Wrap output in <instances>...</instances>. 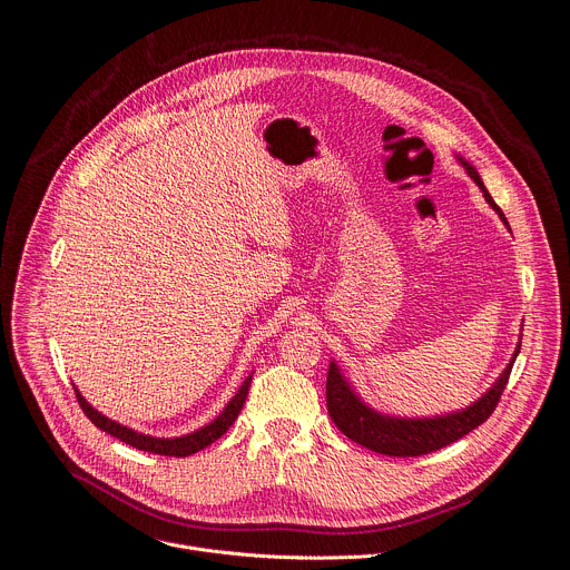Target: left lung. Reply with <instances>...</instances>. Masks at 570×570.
<instances>
[{
    "mask_svg": "<svg viewBox=\"0 0 570 570\" xmlns=\"http://www.w3.org/2000/svg\"><path fill=\"white\" fill-rule=\"evenodd\" d=\"M456 161L465 168L469 177L480 186L484 199L489 202L491 209L500 216V220L507 225L504 214L500 206L489 195L480 173L475 166H471L463 157H456ZM521 338H523V325L519 345H515L507 368L500 373V377L491 384L487 393H482L473 404L456 409L452 413H441V416H423V419H406V416H391V413L377 411L371 404L361 400V395L354 391V386L345 380L338 364L332 358L330 361V373H327V411L334 421V425L354 443L364 445L373 452L389 454V456H421L434 450H441L469 432H473L478 425H482L498 404L511 366L515 356L521 352Z\"/></svg>",
    "mask_w": 570,
    "mask_h": 570,
    "instance_id": "1",
    "label": "left lung"
}]
</instances>
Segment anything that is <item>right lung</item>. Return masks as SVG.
Listing matches in <instances>:
<instances>
[{
	"instance_id": "1",
	"label": "right lung",
	"mask_w": 570,
	"mask_h": 570,
	"mask_svg": "<svg viewBox=\"0 0 570 570\" xmlns=\"http://www.w3.org/2000/svg\"><path fill=\"white\" fill-rule=\"evenodd\" d=\"M252 375L249 373L245 377V382L238 386V391L234 393V397L225 404V409L218 413V416L209 423L204 425L190 434H184V436H173V439H164V436H151V434H142V432H136L127 425H120L111 419H107L105 413H99L95 406H90V402L79 393V389L75 386V393H77V400H79V406L83 409L86 416L90 419V423L95 428H99L101 432H107L116 439H120L122 443L136 448V450H145V452H151V454H166V456H188V454H195L199 450H204L206 445H212L214 441H218L232 425L234 421L238 419V413L245 404V397H247V391H249V384H252Z\"/></svg>"
}]
</instances>
